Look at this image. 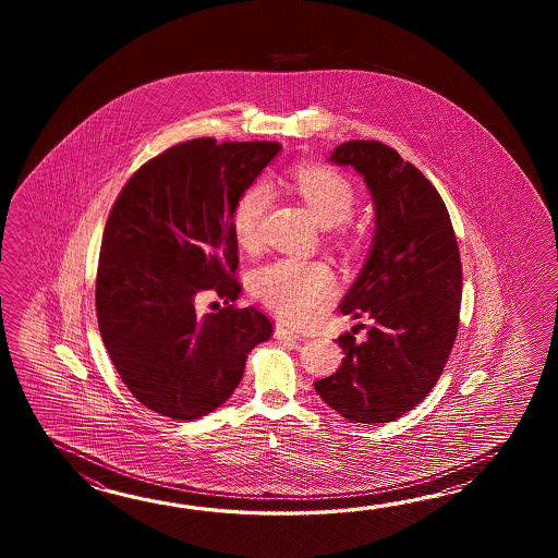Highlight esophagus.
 <instances>
[{
	"label": "esophagus",
	"mask_w": 558,
	"mask_h": 558,
	"mask_svg": "<svg viewBox=\"0 0 558 558\" xmlns=\"http://www.w3.org/2000/svg\"><path fill=\"white\" fill-rule=\"evenodd\" d=\"M275 339L287 341V343H295L301 337L295 331H289L283 325H275Z\"/></svg>",
	"instance_id": "34e87169"
}]
</instances>
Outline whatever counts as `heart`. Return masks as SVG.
Masks as SVG:
<instances>
[{
	"label": "heart",
	"mask_w": 558,
	"mask_h": 558,
	"mask_svg": "<svg viewBox=\"0 0 558 558\" xmlns=\"http://www.w3.org/2000/svg\"><path fill=\"white\" fill-rule=\"evenodd\" d=\"M296 193L323 227L341 226L353 214L356 195L349 179L329 167H296L291 175ZM271 202L267 183L257 181L241 193L233 209V233L243 250L257 245ZM335 284L331 269L320 262L281 257L257 267L250 277L253 296L277 317L303 325L319 315Z\"/></svg>",
	"instance_id": "heart-1"
}]
</instances>
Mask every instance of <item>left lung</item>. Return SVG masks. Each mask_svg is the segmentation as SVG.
I'll use <instances>...</instances> for the list:
<instances>
[{
    "label": "left lung",
    "instance_id": "1",
    "mask_svg": "<svg viewBox=\"0 0 558 558\" xmlns=\"http://www.w3.org/2000/svg\"><path fill=\"white\" fill-rule=\"evenodd\" d=\"M329 161L361 173L375 203L367 262L341 301V313L371 327L361 343L355 331L337 339L343 363L315 391L353 423H391L427 397L451 355L463 293L459 245L439 191L389 145L341 143Z\"/></svg>",
    "mask_w": 558,
    "mask_h": 558
}]
</instances>
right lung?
<instances>
[{
    "mask_svg": "<svg viewBox=\"0 0 558 558\" xmlns=\"http://www.w3.org/2000/svg\"><path fill=\"white\" fill-rule=\"evenodd\" d=\"M281 145L211 137L179 143L140 167L107 219L97 325L131 395L159 415L199 418L238 389L247 355L271 320L238 308L233 209ZM205 292L227 307L199 316Z\"/></svg>",
    "mask_w": 558,
    "mask_h": 558,
    "instance_id": "right-lung-1",
    "label": "right lung"
}]
</instances>
